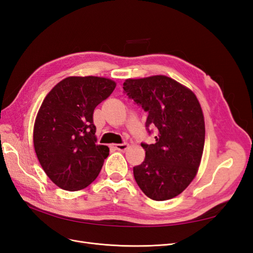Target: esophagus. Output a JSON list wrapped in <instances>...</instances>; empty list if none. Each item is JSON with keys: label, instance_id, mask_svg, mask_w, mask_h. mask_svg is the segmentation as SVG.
Instances as JSON below:
<instances>
[{"label": "esophagus", "instance_id": "34e87169", "mask_svg": "<svg viewBox=\"0 0 253 253\" xmlns=\"http://www.w3.org/2000/svg\"><path fill=\"white\" fill-rule=\"evenodd\" d=\"M114 148L118 150V151H122L125 152L127 150L128 148V144L127 143H118V144H114Z\"/></svg>", "mask_w": 253, "mask_h": 253}]
</instances>
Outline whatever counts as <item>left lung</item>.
I'll return each mask as SVG.
<instances>
[{
    "label": "left lung",
    "mask_w": 253,
    "mask_h": 253,
    "mask_svg": "<svg viewBox=\"0 0 253 253\" xmlns=\"http://www.w3.org/2000/svg\"><path fill=\"white\" fill-rule=\"evenodd\" d=\"M126 95L148 112L145 126L157 127L156 142L141 143L145 158L133 168L142 192L153 201L179 195L194 179L205 144V119L195 94L164 75L126 79Z\"/></svg>",
    "instance_id": "left-lung-1"
}]
</instances>
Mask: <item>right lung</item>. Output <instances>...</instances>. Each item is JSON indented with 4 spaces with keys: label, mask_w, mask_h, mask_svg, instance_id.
<instances>
[{
    "label": "right lung",
    "mask_w": 253,
    "mask_h": 253,
    "mask_svg": "<svg viewBox=\"0 0 253 253\" xmlns=\"http://www.w3.org/2000/svg\"><path fill=\"white\" fill-rule=\"evenodd\" d=\"M116 87L103 77H67L44 98L34 126V147L44 172L59 188L78 191L89 186L109 156L96 144L93 114Z\"/></svg>",
    "instance_id": "add662e5"
}]
</instances>
